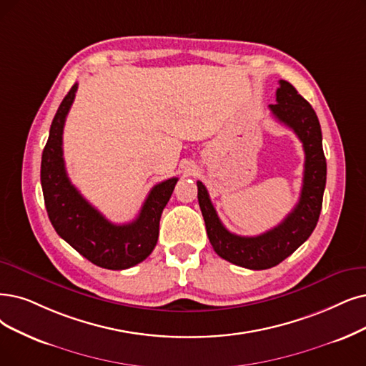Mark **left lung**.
<instances>
[{"label":"left lung","mask_w":366,"mask_h":366,"mask_svg":"<svg viewBox=\"0 0 366 366\" xmlns=\"http://www.w3.org/2000/svg\"><path fill=\"white\" fill-rule=\"evenodd\" d=\"M276 120H280L299 137L305 152L303 184L299 202L284 221L255 237L229 232L219 219L206 186L197 182L198 202L206 222L209 240L214 252L232 264L264 270L280 264L312 234L323 204L326 187V157L323 138L317 114L287 81H280L276 104L269 105Z\"/></svg>","instance_id":"obj_1"}]
</instances>
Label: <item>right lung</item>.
<instances>
[{
  "instance_id": "right-lung-1",
  "label": "right lung",
  "mask_w": 366,
  "mask_h": 366,
  "mask_svg": "<svg viewBox=\"0 0 366 366\" xmlns=\"http://www.w3.org/2000/svg\"><path fill=\"white\" fill-rule=\"evenodd\" d=\"M78 84L70 89L54 117L41 154L40 182L49 221L56 234L93 264L124 270L147 258L159 237V222L177 177L156 184L130 224L115 225L86 201L67 177L63 157V129Z\"/></svg>"
}]
</instances>
